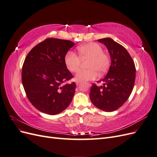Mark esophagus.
<instances>
[{
	"instance_id": "34e87169",
	"label": "esophagus",
	"mask_w": 157,
	"mask_h": 157,
	"mask_svg": "<svg viewBox=\"0 0 157 157\" xmlns=\"http://www.w3.org/2000/svg\"><path fill=\"white\" fill-rule=\"evenodd\" d=\"M80 81H78V80H77V81H76V84H77V85H78L79 84H80Z\"/></svg>"
}]
</instances>
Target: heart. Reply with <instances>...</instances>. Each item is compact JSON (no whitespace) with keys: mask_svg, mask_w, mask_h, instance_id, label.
Masks as SVG:
<instances>
[{"mask_svg":"<svg viewBox=\"0 0 157 157\" xmlns=\"http://www.w3.org/2000/svg\"><path fill=\"white\" fill-rule=\"evenodd\" d=\"M78 55L73 52H68L65 56L64 62L66 67L72 73L77 72L80 68V58L90 59L88 69L79 71L76 75L75 79L78 81H88L96 78L98 71L99 73L105 72L109 65V56L103 52L102 47L96 42H89L80 46Z\"/></svg>","mask_w":157,"mask_h":157,"instance_id":"1","label":"heart"}]
</instances>
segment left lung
I'll return each instance as SVG.
<instances>
[{"label":"left lung","instance_id":"1","mask_svg":"<svg viewBox=\"0 0 157 157\" xmlns=\"http://www.w3.org/2000/svg\"><path fill=\"white\" fill-rule=\"evenodd\" d=\"M98 41L105 44L110 54L111 63L101 86L93 84L90 98L94 105L106 112L117 110L130 97L136 79L134 61L124 46L111 38Z\"/></svg>","mask_w":157,"mask_h":157}]
</instances>
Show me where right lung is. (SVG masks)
<instances>
[{
  "mask_svg": "<svg viewBox=\"0 0 157 157\" xmlns=\"http://www.w3.org/2000/svg\"><path fill=\"white\" fill-rule=\"evenodd\" d=\"M75 45L67 40L48 38L29 52L22 67L21 80L27 97L39 111L54 115L64 111L75 92L73 77L64 58Z\"/></svg>",
  "mask_w": 157,
  "mask_h": 157,
  "instance_id": "right-lung-1",
  "label": "right lung"
}]
</instances>
